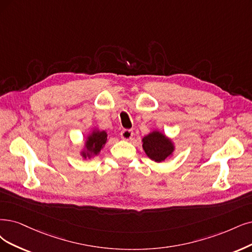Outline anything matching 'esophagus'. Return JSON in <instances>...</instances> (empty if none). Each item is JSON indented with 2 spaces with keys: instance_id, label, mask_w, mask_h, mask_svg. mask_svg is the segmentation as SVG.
I'll return each instance as SVG.
<instances>
[{
  "instance_id": "esophagus-1",
  "label": "esophagus",
  "mask_w": 252,
  "mask_h": 252,
  "mask_svg": "<svg viewBox=\"0 0 252 252\" xmlns=\"http://www.w3.org/2000/svg\"><path fill=\"white\" fill-rule=\"evenodd\" d=\"M133 135H134V133H133L132 129H123V131H121V133H120V137L126 141L131 140Z\"/></svg>"
}]
</instances>
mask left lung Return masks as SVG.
I'll return each mask as SVG.
<instances>
[{
    "mask_svg": "<svg viewBox=\"0 0 252 252\" xmlns=\"http://www.w3.org/2000/svg\"><path fill=\"white\" fill-rule=\"evenodd\" d=\"M142 147L146 156L156 163L165 162L175 151L172 139L159 129H154L142 138Z\"/></svg>",
    "mask_w": 252,
    "mask_h": 252,
    "instance_id": "1",
    "label": "left lung"
}]
</instances>
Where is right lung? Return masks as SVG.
I'll list each match as a JSON object with an SVG mask.
<instances>
[{
    "mask_svg": "<svg viewBox=\"0 0 252 252\" xmlns=\"http://www.w3.org/2000/svg\"><path fill=\"white\" fill-rule=\"evenodd\" d=\"M108 141V134L106 131H100L97 127L91 128L90 133L86 136L83 144L80 156L83 159H93L99 155Z\"/></svg>",
    "mask_w": 252,
    "mask_h": 252,
    "instance_id": "1",
    "label": "right lung"
}]
</instances>
